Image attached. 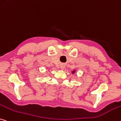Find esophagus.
<instances>
[{"label":"esophagus","instance_id":"obj_1","mask_svg":"<svg viewBox=\"0 0 121 121\" xmlns=\"http://www.w3.org/2000/svg\"><path fill=\"white\" fill-rule=\"evenodd\" d=\"M60 68H61V70H63L65 68V65L64 64H62L61 65V67Z\"/></svg>","mask_w":121,"mask_h":121}]
</instances>
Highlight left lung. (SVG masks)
<instances>
[{"label":"left lung","instance_id":"left-lung-1","mask_svg":"<svg viewBox=\"0 0 121 121\" xmlns=\"http://www.w3.org/2000/svg\"><path fill=\"white\" fill-rule=\"evenodd\" d=\"M76 72V69H75V70H73V71H72V72L71 73H72V74H74Z\"/></svg>","mask_w":121,"mask_h":121}]
</instances>
